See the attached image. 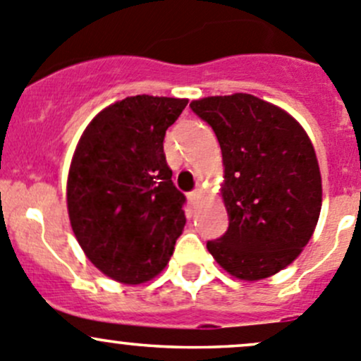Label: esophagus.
<instances>
[{
	"mask_svg": "<svg viewBox=\"0 0 361 361\" xmlns=\"http://www.w3.org/2000/svg\"><path fill=\"white\" fill-rule=\"evenodd\" d=\"M202 192H203V191H202V188H196L195 191L189 192V195H188L189 202H191V203H196V202H198V200L202 198Z\"/></svg>",
	"mask_w": 361,
	"mask_h": 361,
	"instance_id": "esophagus-1",
	"label": "esophagus"
}]
</instances>
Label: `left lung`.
Listing matches in <instances>:
<instances>
[{
  "mask_svg": "<svg viewBox=\"0 0 361 361\" xmlns=\"http://www.w3.org/2000/svg\"><path fill=\"white\" fill-rule=\"evenodd\" d=\"M222 151V200L229 228L207 241L233 276L255 281L295 261L322 210V176L304 128L280 107L250 94L192 100Z\"/></svg>",
  "mask_w": 361,
  "mask_h": 361,
  "instance_id": "obj_1",
  "label": "left lung"
}]
</instances>
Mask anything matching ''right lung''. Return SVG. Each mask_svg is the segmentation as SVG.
<instances>
[{"instance_id": "1", "label": "right lung", "mask_w": 361, "mask_h": 361, "mask_svg": "<svg viewBox=\"0 0 361 361\" xmlns=\"http://www.w3.org/2000/svg\"><path fill=\"white\" fill-rule=\"evenodd\" d=\"M188 99L135 95L85 128L68 177L78 243L97 269L126 285L154 278L185 226V196L172 182L163 139Z\"/></svg>"}]
</instances>
